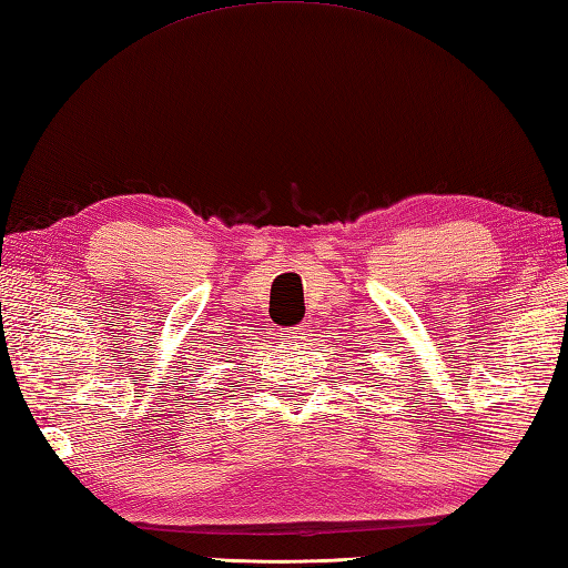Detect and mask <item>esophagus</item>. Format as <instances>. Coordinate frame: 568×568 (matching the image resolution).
<instances>
[{
	"label": "esophagus",
	"instance_id": "esophagus-1",
	"mask_svg": "<svg viewBox=\"0 0 568 568\" xmlns=\"http://www.w3.org/2000/svg\"><path fill=\"white\" fill-rule=\"evenodd\" d=\"M286 341H292V344H298V341H306V328L304 326H288V328H284V334H282Z\"/></svg>",
	"mask_w": 568,
	"mask_h": 568
}]
</instances>
